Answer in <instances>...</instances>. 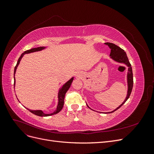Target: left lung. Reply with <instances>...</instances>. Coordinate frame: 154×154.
Here are the masks:
<instances>
[{
  "label": "left lung",
  "instance_id": "8db88e82",
  "mask_svg": "<svg viewBox=\"0 0 154 154\" xmlns=\"http://www.w3.org/2000/svg\"><path fill=\"white\" fill-rule=\"evenodd\" d=\"M105 44L108 45L109 48L111 49L110 50V58H112L113 60H114L115 62H117L118 63H124L125 65H127V66L128 67V73H127L128 91H127V97H126V98L122 103V104H121V105H119L118 107H117V108H116L115 110H114L113 111L109 112H105V113H112V112H114L116 111V110H118V109H119L120 107L122 106L125 103L126 101H127V100L128 99V97H130V94H131L132 87H133V73H132V67H131V64L130 63V62H129V60L128 59L127 54H126V53L125 52V51L123 49H122V48H120L119 47H118V45H115L114 44H112V43L106 42V43H105ZM87 105L88 108H90V107L88 106L87 104Z\"/></svg>",
  "mask_w": 154,
  "mask_h": 154
}]
</instances>
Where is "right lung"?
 I'll use <instances>...</instances> for the list:
<instances>
[{
	"label": "right lung",
	"instance_id": "right-lung-1",
	"mask_svg": "<svg viewBox=\"0 0 154 154\" xmlns=\"http://www.w3.org/2000/svg\"><path fill=\"white\" fill-rule=\"evenodd\" d=\"M45 48V47H38V48H32V49H31L29 50H27V51H24V52L21 54L20 58H18V60L16 66L15 67V70H14V81H15V82H14V88H15V74L16 72L17 68L18 65H19L20 62L22 58L23 57V56H24L25 54L31 53L36 52V51H42V50L44 49ZM73 79H74V77L71 78L68 82H67L61 88H60V90H59L58 93V105L57 106V109H56V110L54 111L53 113H51V114H45V113L42 110H29V109H27V108H26V109L27 110H29L31 113L34 114H35L36 116H41V117H46V116H52V115H54V114H58L59 112L62 109V108H63V104H64L65 95H66V93L69 90V88H70V87H71V83H72V82L73 81Z\"/></svg>",
	"mask_w": 154,
	"mask_h": 154
}]
</instances>
